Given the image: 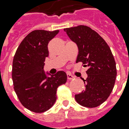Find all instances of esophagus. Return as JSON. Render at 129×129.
I'll list each match as a JSON object with an SVG mask.
<instances>
[{
  "mask_svg": "<svg viewBox=\"0 0 129 129\" xmlns=\"http://www.w3.org/2000/svg\"><path fill=\"white\" fill-rule=\"evenodd\" d=\"M67 78H68V80H72L74 78V76L70 73H67Z\"/></svg>",
  "mask_w": 129,
  "mask_h": 129,
  "instance_id": "obj_1",
  "label": "esophagus"
}]
</instances>
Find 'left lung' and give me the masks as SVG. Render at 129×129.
<instances>
[{"mask_svg":"<svg viewBox=\"0 0 129 129\" xmlns=\"http://www.w3.org/2000/svg\"><path fill=\"white\" fill-rule=\"evenodd\" d=\"M70 39L78 46L76 63L82 62L88 67L86 89L75 95L77 103L88 108L100 106L113 90L116 67L108 44L95 30L86 25L64 28Z\"/></svg>","mask_w":129,"mask_h":129,"instance_id":"8db88e82","label":"left lung"}]
</instances>
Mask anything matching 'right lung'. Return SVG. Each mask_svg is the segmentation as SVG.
<instances>
[{"label": "right lung", "instance_id": "right-lung-1", "mask_svg": "<svg viewBox=\"0 0 129 129\" xmlns=\"http://www.w3.org/2000/svg\"><path fill=\"white\" fill-rule=\"evenodd\" d=\"M59 30H36L20 43L13 61L12 78L14 90L22 105L35 113H43L53 106L58 87L67 81L60 71L55 75L44 71L48 56V44Z\"/></svg>", "mask_w": 129, "mask_h": 129}]
</instances>
